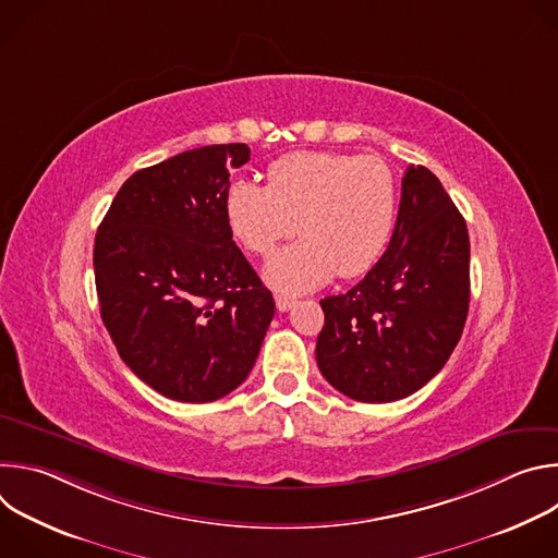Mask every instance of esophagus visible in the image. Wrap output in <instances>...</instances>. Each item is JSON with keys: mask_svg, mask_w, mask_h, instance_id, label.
I'll use <instances>...</instances> for the list:
<instances>
[{"mask_svg": "<svg viewBox=\"0 0 558 558\" xmlns=\"http://www.w3.org/2000/svg\"><path fill=\"white\" fill-rule=\"evenodd\" d=\"M276 306H278V311H289V308H293L295 306V300L293 298H287V295H276Z\"/></svg>", "mask_w": 558, "mask_h": 558, "instance_id": "esophagus-1", "label": "esophagus"}]
</instances>
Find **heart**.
Returning a JSON list of instances; mask_svg holds the SVG:
<instances>
[{
	"instance_id": "heart-1",
	"label": "heart",
	"mask_w": 558,
	"mask_h": 558,
	"mask_svg": "<svg viewBox=\"0 0 558 558\" xmlns=\"http://www.w3.org/2000/svg\"><path fill=\"white\" fill-rule=\"evenodd\" d=\"M225 220L245 252L267 256L265 280L280 293H306L336 274H366L384 254L397 220V181L379 156L295 151L278 158L267 185L238 179L225 194Z\"/></svg>"
}]
</instances>
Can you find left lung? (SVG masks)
Here are the masks:
<instances>
[{
  "label": "left lung",
  "instance_id": "obj_1",
  "mask_svg": "<svg viewBox=\"0 0 558 558\" xmlns=\"http://www.w3.org/2000/svg\"><path fill=\"white\" fill-rule=\"evenodd\" d=\"M468 302L465 220L439 179L411 166L384 256L351 291L320 300L317 366L351 400H402L444 368L461 338Z\"/></svg>",
  "mask_w": 558,
  "mask_h": 558
}]
</instances>
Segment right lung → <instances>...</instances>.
Here are the masks:
<instances>
[{
    "instance_id": "add662e5",
    "label": "right lung",
    "mask_w": 558,
    "mask_h": 558,
    "mask_svg": "<svg viewBox=\"0 0 558 558\" xmlns=\"http://www.w3.org/2000/svg\"><path fill=\"white\" fill-rule=\"evenodd\" d=\"M245 143L134 172L95 238L101 320L130 371L170 400L216 402L252 373L276 313L231 241L225 194Z\"/></svg>"
}]
</instances>
